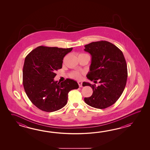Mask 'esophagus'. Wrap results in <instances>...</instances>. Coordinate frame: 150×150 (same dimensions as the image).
<instances>
[{"instance_id":"1","label":"esophagus","mask_w":150,"mask_h":150,"mask_svg":"<svg viewBox=\"0 0 150 150\" xmlns=\"http://www.w3.org/2000/svg\"><path fill=\"white\" fill-rule=\"evenodd\" d=\"M78 85H79V86L80 87H82V84H83V83L81 82V81H78Z\"/></svg>"}]
</instances>
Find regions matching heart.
Listing matches in <instances>:
<instances>
[{"label":"heart","mask_w":150,"mask_h":150,"mask_svg":"<svg viewBox=\"0 0 150 150\" xmlns=\"http://www.w3.org/2000/svg\"><path fill=\"white\" fill-rule=\"evenodd\" d=\"M83 74V72H79V71H74L70 72L69 76L71 78L74 79V80H79L81 78L82 74Z\"/></svg>","instance_id":"1"}]
</instances>
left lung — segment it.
I'll return each mask as SVG.
<instances>
[{
  "mask_svg": "<svg viewBox=\"0 0 150 150\" xmlns=\"http://www.w3.org/2000/svg\"><path fill=\"white\" fill-rule=\"evenodd\" d=\"M85 48L92 56L87 78L94 83L99 81L100 85L83 82V86H91L93 91L84 101L94 108H106L117 101L126 85L127 65L124 55L116 45L105 41L93 42Z\"/></svg>",
  "mask_w": 150,
  "mask_h": 150,
  "instance_id": "1",
  "label": "left lung"
}]
</instances>
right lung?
<instances>
[{"label":"right lung","instance_id":"1","mask_svg":"<svg viewBox=\"0 0 150 150\" xmlns=\"http://www.w3.org/2000/svg\"><path fill=\"white\" fill-rule=\"evenodd\" d=\"M72 49L39 46L25 57L23 85L30 101L40 110L52 112L62 108L67 103L69 92L79 88L74 80L61 83L54 80L64 56Z\"/></svg>","mask_w":150,"mask_h":150}]
</instances>
